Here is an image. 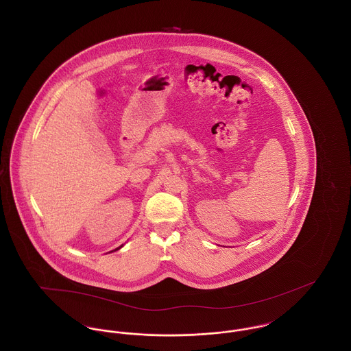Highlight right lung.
<instances>
[{
  "label": "right lung",
  "instance_id": "add662e5",
  "mask_svg": "<svg viewBox=\"0 0 351 351\" xmlns=\"http://www.w3.org/2000/svg\"><path fill=\"white\" fill-rule=\"evenodd\" d=\"M119 249H120V247H119Z\"/></svg>",
  "mask_w": 351,
  "mask_h": 351
}]
</instances>
